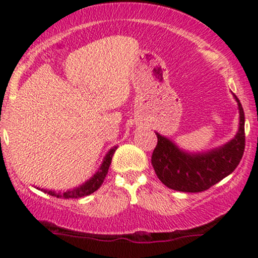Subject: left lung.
I'll return each instance as SVG.
<instances>
[{
    "mask_svg": "<svg viewBox=\"0 0 258 258\" xmlns=\"http://www.w3.org/2000/svg\"><path fill=\"white\" fill-rule=\"evenodd\" d=\"M239 131L223 147L206 153H185L172 141L156 133L158 144L152 155V165L158 178L168 188L184 193L207 190L235 170L245 150V115L240 100Z\"/></svg>",
    "mask_w": 258,
    "mask_h": 258,
    "instance_id": "1",
    "label": "left lung"
}]
</instances>
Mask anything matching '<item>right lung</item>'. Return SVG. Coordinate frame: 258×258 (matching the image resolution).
I'll use <instances>...</instances> for the list:
<instances>
[{
	"mask_svg": "<svg viewBox=\"0 0 258 258\" xmlns=\"http://www.w3.org/2000/svg\"><path fill=\"white\" fill-rule=\"evenodd\" d=\"M116 149H117L116 147L111 148V149L108 152V154L105 155L104 160H103L102 166L99 167L98 172L94 174V176L92 177L91 179H88L87 182L84 183V184L78 186V188L70 189V190L64 191V193H61V191H58V193H57V191L46 190V189H41V190L44 191V193L52 195V197L64 198V199H78V198L87 197V195L94 193V191H96L97 189H98L99 186L103 184V182H104L106 173H108L109 166H110V164H111L112 155H114L115 150H116Z\"/></svg>",
	"mask_w": 258,
	"mask_h": 258,
	"instance_id": "add662e5",
	"label": "right lung"
}]
</instances>
